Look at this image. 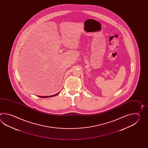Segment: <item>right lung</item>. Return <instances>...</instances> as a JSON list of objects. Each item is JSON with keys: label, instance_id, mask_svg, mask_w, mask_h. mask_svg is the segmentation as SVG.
Here are the masks:
<instances>
[{"label": "right lung", "instance_id": "right-lung-1", "mask_svg": "<svg viewBox=\"0 0 148 148\" xmlns=\"http://www.w3.org/2000/svg\"><path fill=\"white\" fill-rule=\"evenodd\" d=\"M59 94V92L57 93V94L53 95H51V96H38V97L41 98H48V97H54V96H56L58 95Z\"/></svg>", "mask_w": 148, "mask_h": 148}]
</instances>
